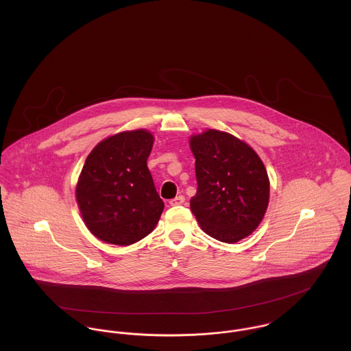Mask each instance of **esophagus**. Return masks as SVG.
<instances>
[{
  "instance_id": "34e87169",
  "label": "esophagus",
  "mask_w": 351,
  "mask_h": 351,
  "mask_svg": "<svg viewBox=\"0 0 351 351\" xmlns=\"http://www.w3.org/2000/svg\"><path fill=\"white\" fill-rule=\"evenodd\" d=\"M184 202H185V197H184V196H177V197H174L173 200H170V205L176 206V205H181V204H184Z\"/></svg>"
}]
</instances>
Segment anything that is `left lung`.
Wrapping results in <instances>:
<instances>
[{
  "label": "left lung",
  "instance_id": "obj_1",
  "mask_svg": "<svg viewBox=\"0 0 351 351\" xmlns=\"http://www.w3.org/2000/svg\"><path fill=\"white\" fill-rule=\"evenodd\" d=\"M197 193L191 209L209 237L235 243L262 221L269 204V177L250 146L231 134L208 130L191 138Z\"/></svg>",
  "mask_w": 351,
  "mask_h": 351
}]
</instances>
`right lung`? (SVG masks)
<instances>
[{
  "label": "right lung",
  "mask_w": 351,
  "mask_h": 351,
  "mask_svg": "<svg viewBox=\"0 0 351 351\" xmlns=\"http://www.w3.org/2000/svg\"><path fill=\"white\" fill-rule=\"evenodd\" d=\"M154 136L146 130L125 131L100 142L88 155L75 197L89 231L119 246L147 237L159 221V197L147 159Z\"/></svg>",
  "instance_id": "right-lung-1"
}]
</instances>
